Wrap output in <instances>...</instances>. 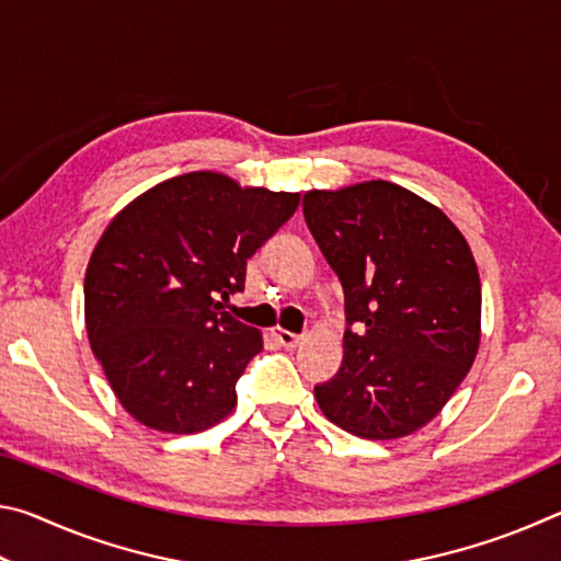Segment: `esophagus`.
I'll return each instance as SVG.
<instances>
[{"label": "esophagus", "mask_w": 561, "mask_h": 561, "mask_svg": "<svg viewBox=\"0 0 561 561\" xmlns=\"http://www.w3.org/2000/svg\"><path fill=\"white\" fill-rule=\"evenodd\" d=\"M272 334H274V339L279 341L282 346H287V348L299 346V341H301V336H299V334H291V331H287V329H274Z\"/></svg>", "instance_id": "esophagus-1"}]
</instances>
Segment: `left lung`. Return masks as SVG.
I'll return each instance as SVG.
<instances>
[{"label":"left lung","mask_w":561,"mask_h":561,"mask_svg":"<svg viewBox=\"0 0 561 561\" xmlns=\"http://www.w3.org/2000/svg\"><path fill=\"white\" fill-rule=\"evenodd\" d=\"M304 220L344 287V360L314 388L331 423L393 440L431 423L480 348V274L448 215L388 180L309 190Z\"/></svg>","instance_id":"obj_1"}]
</instances>
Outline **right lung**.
Masks as SVG:
<instances>
[{
  "mask_svg": "<svg viewBox=\"0 0 561 561\" xmlns=\"http://www.w3.org/2000/svg\"><path fill=\"white\" fill-rule=\"evenodd\" d=\"M297 205L299 193L195 170L146 190L103 230L83 279L89 344L146 428L201 433L234 411L262 334L222 301Z\"/></svg>",
  "mask_w": 561,
  "mask_h": 561,
  "instance_id": "right-lung-1",
  "label": "right lung"
}]
</instances>
